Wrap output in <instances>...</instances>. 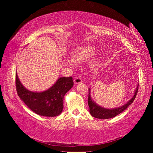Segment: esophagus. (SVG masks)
<instances>
[{
    "label": "esophagus",
    "mask_w": 153,
    "mask_h": 153,
    "mask_svg": "<svg viewBox=\"0 0 153 153\" xmlns=\"http://www.w3.org/2000/svg\"><path fill=\"white\" fill-rule=\"evenodd\" d=\"M82 82V79L81 77H77L76 78L74 79V83L75 84H79V83H81Z\"/></svg>",
    "instance_id": "1"
}]
</instances>
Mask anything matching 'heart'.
<instances>
[{
  "mask_svg": "<svg viewBox=\"0 0 153 153\" xmlns=\"http://www.w3.org/2000/svg\"><path fill=\"white\" fill-rule=\"evenodd\" d=\"M94 49L91 46H79L78 48H77L74 51V57L76 61H84L86 59H88L90 56H92L94 55ZM69 63L70 64V65L74 66V63L72 60L69 61ZM98 64L97 63H93L92 65V69L93 71L97 70L98 69Z\"/></svg>",
  "mask_w": 153,
  "mask_h": 153,
  "instance_id": "heart-1",
  "label": "heart"
}]
</instances>
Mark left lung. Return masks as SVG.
<instances>
[{"instance_id": "1", "label": "left lung", "mask_w": 153, "mask_h": 153, "mask_svg": "<svg viewBox=\"0 0 153 153\" xmlns=\"http://www.w3.org/2000/svg\"><path fill=\"white\" fill-rule=\"evenodd\" d=\"M139 84L137 86L136 89L134 92V94L133 97L131 98L129 101L126 103V105L123 106H121L120 107L115 108H106L104 107L98 106L97 104H96V102L93 101L91 97H90V88L88 89V106L90 108V113L92 117L95 118L100 119V120H106V119H110L115 117L119 114L122 113L123 111H125L127 108H128L131 103L134 102V99L136 97L137 93H138Z\"/></svg>"}]
</instances>
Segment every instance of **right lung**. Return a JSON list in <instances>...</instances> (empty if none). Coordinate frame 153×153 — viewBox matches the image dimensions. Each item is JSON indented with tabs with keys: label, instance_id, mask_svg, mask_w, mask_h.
Masks as SVG:
<instances>
[{
	"label": "right lung",
	"instance_id": "1",
	"mask_svg": "<svg viewBox=\"0 0 153 153\" xmlns=\"http://www.w3.org/2000/svg\"><path fill=\"white\" fill-rule=\"evenodd\" d=\"M17 94L33 112L45 117H56L62 113L65 94L74 86L72 77H59L55 84L44 92L30 91L23 86L15 74Z\"/></svg>",
	"mask_w": 153,
	"mask_h": 153
}]
</instances>
